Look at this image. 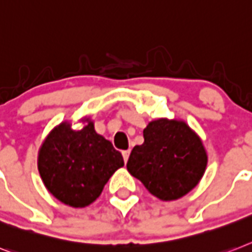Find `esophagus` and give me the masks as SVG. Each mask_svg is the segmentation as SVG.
Listing matches in <instances>:
<instances>
[{"mask_svg": "<svg viewBox=\"0 0 252 252\" xmlns=\"http://www.w3.org/2000/svg\"><path fill=\"white\" fill-rule=\"evenodd\" d=\"M122 156H124L125 162H127L128 156H130V149H127V151H122Z\"/></svg>", "mask_w": 252, "mask_h": 252, "instance_id": "obj_1", "label": "esophagus"}]
</instances>
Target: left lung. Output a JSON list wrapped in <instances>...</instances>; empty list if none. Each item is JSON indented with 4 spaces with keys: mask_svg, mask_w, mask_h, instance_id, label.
<instances>
[{
    "mask_svg": "<svg viewBox=\"0 0 252 252\" xmlns=\"http://www.w3.org/2000/svg\"><path fill=\"white\" fill-rule=\"evenodd\" d=\"M143 136L144 143L131 151L128 172L162 201L186 196L207 166L202 140L184 121L167 118L149 122Z\"/></svg>",
    "mask_w": 252,
    "mask_h": 252,
    "instance_id": "obj_1",
    "label": "left lung"
}]
</instances>
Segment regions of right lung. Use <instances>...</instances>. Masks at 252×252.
Here are the masks:
<instances>
[{"label":"right lung","instance_id":"right-lung-1","mask_svg":"<svg viewBox=\"0 0 252 252\" xmlns=\"http://www.w3.org/2000/svg\"><path fill=\"white\" fill-rule=\"evenodd\" d=\"M76 131L62 122L50 131L38 152V171L55 198L70 207H86L103 192L124 158L109 140L96 134L94 122L85 117Z\"/></svg>","mask_w":252,"mask_h":252}]
</instances>
